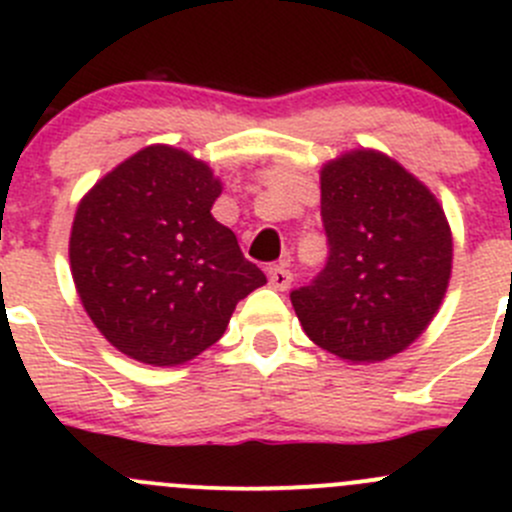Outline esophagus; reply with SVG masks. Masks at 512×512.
<instances>
[{"label": "esophagus", "mask_w": 512, "mask_h": 512, "mask_svg": "<svg viewBox=\"0 0 512 512\" xmlns=\"http://www.w3.org/2000/svg\"><path fill=\"white\" fill-rule=\"evenodd\" d=\"M267 280H270V287L272 289H287L292 285V272L287 270L285 265H272L270 270H267Z\"/></svg>", "instance_id": "1"}]
</instances>
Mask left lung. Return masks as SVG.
Returning a JSON list of instances; mask_svg holds the SVG:
<instances>
[{
	"label": "left lung",
	"instance_id": "left-lung-1",
	"mask_svg": "<svg viewBox=\"0 0 512 512\" xmlns=\"http://www.w3.org/2000/svg\"><path fill=\"white\" fill-rule=\"evenodd\" d=\"M329 257L292 307L317 347L339 359L384 361L436 317L451 280L453 237L436 195L404 165L359 148L324 163Z\"/></svg>",
	"mask_w": 512,
	"mask_h": 512
}]
</instances>
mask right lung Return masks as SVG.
I'll use <instances>...</instances> for the list:
<instances>
[{
	"mask_svg": "<svg viewBox=\"0 0 512 512\" xmlns=\"http://www.w3.org/2000/svg\"><path fill=\"white\" fill-rule=\"evenodd\" d=\"M220 193L208 163L156 143L81 198L71 275L118 352L151 366L185 364L213 347L235 304L267 282L210 213Z\"/></svg>",
	"mask_w": 512,
	"mask_h": 512,
	"instance_id": "obj_1",
	"label": "right lung"
}]
</instances>
